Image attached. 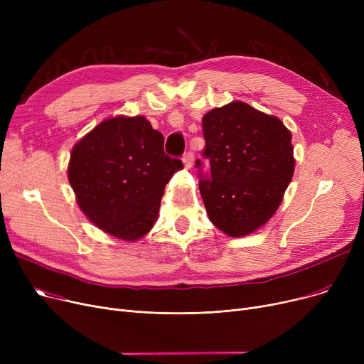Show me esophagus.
Returning <instances> with one entry per match:
<instances>
[{"instance_id": "esophagus-1", "label": "esophagus", "mask_w": 364, "mask_h": 364, "mask_svg": "<svg viewBox=\"0 0 364 364\" xmlns=\"http://www.w3.org/2000/svg\"><path fill=\"white\" fill-rule=\"evenodd\" d=\"M183 162H184L186 166H192V164H193V153L190 151V150H187L184 155H183Z\"/></svg>"}]
</instances>
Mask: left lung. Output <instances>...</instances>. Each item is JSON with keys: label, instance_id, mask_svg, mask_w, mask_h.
Masks as SVG:
<instances>
[{"label": "left lung", "instance_id": "8db88e82", "mask_svg": "<svg viewBox=\"0 0 364 364\" xmlns=\"http://www.w3.org/2000/svg\"><path fill=\"white\" fill-rule=\"evenodd\" d=\"M205 149L198 159L200 195L220 230L246 236L272 218L294 176L292 136L279 118L233 102L202 119Z\"/></svg>", "mask_w": 364, "mask_h": 364}]
</instances>
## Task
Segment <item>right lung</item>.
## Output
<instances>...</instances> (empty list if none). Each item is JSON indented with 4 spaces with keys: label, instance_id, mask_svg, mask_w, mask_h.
<instances>
[{
    "label": "right lung",
    "instance_id": "right-lung-1",
    "mask_svg": "<svg viewBox=\"0 0 364 364\" xmlns=\"http://www.w3.org/2000/svg\"><path fill=\"white\" fill-rule=\"evenodd\" d=\"M181 161L144 117L106 119L75 144L68 177L84 214L106 233L137 240L155 224Z\"/></svg>",
    "mask_w": 364,
    "mask_h": 364
}]
</instances>
